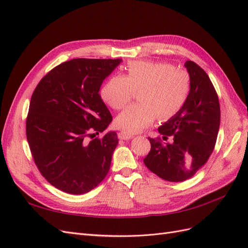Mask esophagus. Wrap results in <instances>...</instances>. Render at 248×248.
<instances>
[{
    "mask_svg": "<svg viewBox=\"0 0 248 248\" xmlns=\"http://www.w3.org/2000/svg\"><path fill=\"white\" fill-rule=\"evenodd\" d=\"M118 138H119L120 140H129V139L132 138V134L124 132V131H120V132L118 133Z\"/></svg>",
    "mask_w": 248,
    "mask_h": 248,
    "instance_id": "1",
    "label": "esophagus"
}]
</instances>
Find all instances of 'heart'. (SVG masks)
<instances>
[{
	"mask_svg": "<svg viewBox=\"0 0 248 248\" xmlns=\"http://www.w3.org/2000/svg\"><path fill=\"white\" fill-rule=\"evenodd\" d=\"M126 74L112 76L104 82L100 95L114 109L129 103L133 91L139 92L140 103L132 104L116 119V126L127 133H136L153 123L156 117L167 121L178 115L190 94L188 72L176 69L167 62L131 61Z\"/></svg>",
	"mask_w": 248,
	"mask_h": 248,
	"instance_id": "b5f03b06",
	"label": "heart"
}]
</instances>
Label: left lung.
Segmentation results:
<instances>
[{"label": "left lung", "instance_id": "obj_1", "mask_svg": "<svg viewBox=\"0 0 248 248\" xmlns=\"http://www.w3.org/2000/svg\"><path fill=\"white\" fill-rule=\"evenodd\" d=\"M184 66L190 77V94L184 108L158 128L161 137L148 138L151 149L144 163L170 182H182L205 166L216 144L220 107L205 70L193 61Z\"/></svg>", "mask_w": 248, "mask_h": 248}]
</instances>
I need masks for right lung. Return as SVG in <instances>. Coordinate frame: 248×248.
Returning <instances> with one entry per match:
<instances>
[{
	"label": "right lung",
	"instance_id": "1",
	"mask_svg": "<svg viewBox=\"0 0 248 248\" xmlns=\"http://www.w3.org/2000/svg\"><path fill=\"white\" fill-rule=\"evenodd\" d=\"M120 63L121 59H73L52 68L34 90L27 140L41 175L60 190L86 193L108 175L118 136L111 131L94 138L112 120L98 92Z\"/></svg>",
	"mask_w": 248,
	"mask_h": 248
}]
</instances>
